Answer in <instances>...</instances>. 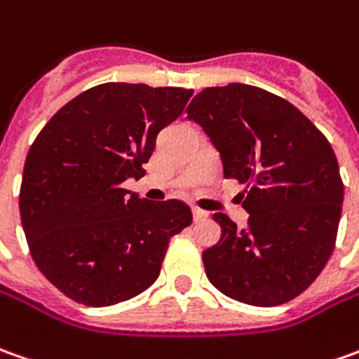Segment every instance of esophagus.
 Wrapping results in <instances>:
<instances>
[{
	"label": "esophagus",
	"instance_id": "1",
	"mask_svg": "<svg viewBox=\"0 0 359 359\" xmlns=\"http://www.w3.org/2000/svg\"><path fill=\"white\" fill-rule=\"evenodd\" d=\"M209 213L208 211H203V209L194 208V219H196V223H201V221H208Z\"/></svg>",
	"mask_w": 359,
	"mask_h": 359
}]
</instances>
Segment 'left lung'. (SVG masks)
Listing matches in <instances>:
<instances>
[{
    "mask_svg": "<svg viewBox=\"0 0 359 359\" xmlns=\"http://www.w3.org/2000/svg\"><path fill=\"white\" fill-rule=\"evenodd\" d=\"M221 154L223 175L247 184L249 227L225 213L217 245L203 251L209 283L252 306L297 298L330 259L344 184L330 142L294 104L264 88H203L187 107Z\"/></svg>",
    "mask_w": 359,
    "mask_h": 359,
    "instance_id": "left-lung-1",
    "label": "left lung"
}]
</instances>
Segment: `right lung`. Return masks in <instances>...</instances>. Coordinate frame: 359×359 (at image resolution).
Segmentation results:
<instances>
[{
	"instance_id": "1",
	"label": "right lung",
	"mask_w": 359,
	"mask_h": 359,
	"mask_svg": "<svg viewBox=\"0 0 359 359\" xmlns=\"http://www.w3.org/2000/svg\"><path fill=\"white\" fill-rule=\"evenodd\" d=\"M191 88L104 83L74 96L31 144L19 189L21 225L45 278L84 306L138 297L160 275L170 239L191 225L180 199L128 196L158 132Z\"/></svg>"
}]
</instances>
